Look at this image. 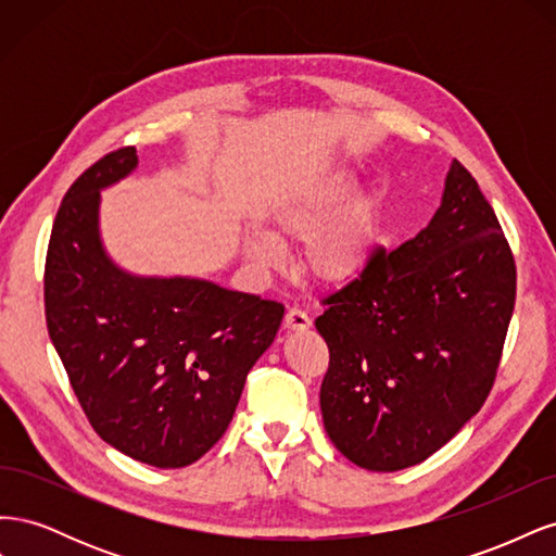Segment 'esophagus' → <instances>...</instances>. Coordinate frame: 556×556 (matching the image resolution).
I'll use <instances>...</instances> for the list:
<instances>
[{
    "label": "esophagus",
    "mask_w": 556,
    "mask_h": 556,
    "mask_svg": "<svg viewBox=\"0 0 556 556\" xmlns=\"http://www.w3.org/2000/svg\"><path fill=\"white\" fill-rule=\"evenodd\" d=\"M285 327L290 331H306L311 327V317L301 308H290L285 315Z\"/></svg>",
    "instance_id": "1"
}]
</instances>
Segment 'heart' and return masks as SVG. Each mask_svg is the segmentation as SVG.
<instances>
[{
    "instance_id": "obj_1",
    "label": "heart",
    "mask_w": 556,
    "mask_h": 556,
    "mask_svg": "<svg viewBox=\"0 0 556 556\" xmlns=\"http://www.w3.org/2000/svg\"><path fill=\"white\" fill-rule=\"evenodd\" d=\"M355 185L357 174L345 166L317 174L282 194L268 213L278 241H304L301 268L327 288L357 280L384 237V194L366 190L346 202ZM245 252L264 268L278 264V248L264 233H250Z\"/></svg>"
}]
</instances>
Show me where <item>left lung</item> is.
Masks as SVG:
<instances>
[{"label":"left lung","instance_id":"obj_1","mask_svg":"<svg viewBox=\"0 0 556 556\" xmlns=\"http://www.w3.org/2000/svg\"><path fill=\"white\" fill-rule=\"evenodd\" d=\"M515 290L496 213L454 160L431 223L392 252L378 248L315 317L329 345L319 408L331 443L390 473L454 439L492 390Z\"/></svg>","mask_w":556,"mask_h":556}]
</instances>
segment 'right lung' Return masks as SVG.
Instances as JSON below:
<instances>
[{
    "label": "right lung",
    "instance_id": "add662e5",
    "mask_svg": "<svg viewBox=\"0 0 556 556\" xmlns=\"http://www.w3.org/2000/svg\"><path fill=\"white\" fill-rule=\"evenodd\" d=\"M137 164V148L113 150L64 194L46 255V323L102 441L148 466L180 468L223 439L285 306L117 266L99 233V204Z\"/></svg>",
    "mask_w": 556,
    "mask_h": 556
}]
</instances>
